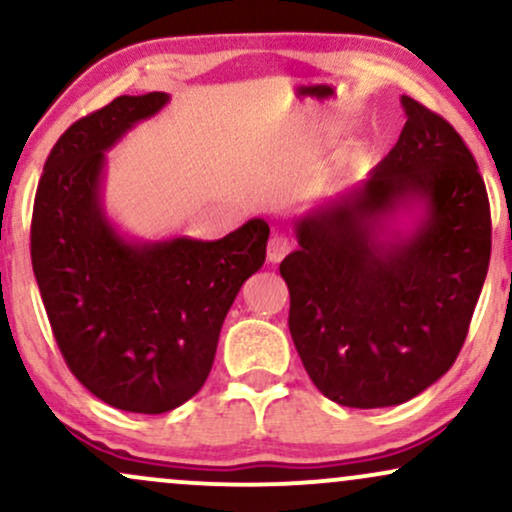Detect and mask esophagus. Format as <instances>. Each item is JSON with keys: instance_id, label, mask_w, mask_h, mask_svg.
<instances>
[{"instance_id": "obj_1", "label": "esophagus", "mask_w": 512, "mask_h": 512, "mask_svg": "<svg viewBox=\"0 0 512 512\" xmlns=\"http://www.w3.org/2000/svg\"><path fill=\"white\" fill-rule=\"evenodd\" d=\"M291 252V240L284 238V236H272V240H269V248H267V260L276 264L284 260L286 255Z\"/></svg>"}]
</instances>
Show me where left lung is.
I'll return each instance as SVG.
<instances>
[{
    "instance_id": "1",
    "label": "left lung",
    "mask_w": 512,
    "mask_h": 512,
    "mask_svg": "<svg viewBox=\"0 0 512 512\" xmlns=\"http://www.w3.org/2000/svg\"><path fill=\"white\" fill-rule=\"evenodd\" d=\"M402 108L390 154L354 190L293 219L298 250L279 267L298 356L342 407H397L443 378L489 272L477 161L443 117L409 96Z\"/></svg>"
}]
</instances>
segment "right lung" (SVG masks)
<instances>
[{"label":"right lung","instance_id":"right-lung-1","mask_svg":"<svg viewBox=\"0 0 512 512\" xmlns=\"http://www.w3.org/2000/svg\"><path fill=\"white\" fill-rule=\"evenodd\" d=\"M168 101L163 91L120 96L74 122L52 146L33 207V274L64 361L91 395L134 414L197 395L269 238L264 219L219 240H142L115 226L105 154Z\"/></svg>","mask_w":512,"mask_h":512}]
</instances>
